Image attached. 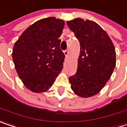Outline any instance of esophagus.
Returning a JSON list of instances; mask_svg holds the SVG:
<instances>
[{"instance_id":"1","label":"esophagus","mask_w":127,"mask_h":127,"mask_svg":"<svg viewBox=\"0 0 127 127\" xmlns=\"http://www.w3.org/2000/svg\"><path fill=\"white\" fill-rule=\"evenodd\" d=\"M64 54L65 57H67V55H68V54H69V51H68V50H65V51L64 52Z\"/></svg>"}]
</instances>
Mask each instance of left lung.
<instances>
[{
    "instance_id": "8db88e82",
    "label": "left lung",
    "mask_w": 127,
    "mask_h": 127,
    "mask_svg": "<svg viewBox=\"0 0 127 127\" xmlns=\"http://www.w3.org/2000/svg\"><path fill=\"white\" fill-rule=\"evenodd\" d=\"M67 25L80 43L75 75L69 77L71 89L81 97H90L105 87L116 66V51L107 32L96 22L76 18Z\"/></svg>"
}]
</instances>
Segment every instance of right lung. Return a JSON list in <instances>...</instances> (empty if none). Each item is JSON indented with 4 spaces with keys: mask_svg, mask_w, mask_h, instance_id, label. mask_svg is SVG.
<instances>
[{
    "mask_svg": "<svg viewBox=\"0 0 127 127\" xmlns=\"http://www.w3.org/2000/svg\"><path fill=\"white\" fill-rule=\"evenodd\" d=\"M64 22L55 17L40 19L25 30L14 43L12 58L22 83L35 93L46 92L63 70L60 49Z\"/></svg>",
    "mask_w": 127,
    "mask_h": 127,
    "instance_id": "right-lung-1",
    "label": "right lung"
}]
</instances>
